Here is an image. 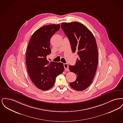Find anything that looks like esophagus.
<instances>
[{"instance_id":"obj_1","label":"esophagus","mask_w":123,"mask_h":123,"mask_svg":"<svg viewBox=\"0 0 123 123\" xmlns=\"http://www.w3.org/2000/svg\"><path fill=\"white\" fill-rule=\"evenodd\" d=\"M64 69H65V70H67V71H69V66H68V64H64Z\"/></svg>"}]
</instances>
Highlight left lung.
<instances>
[{
  "label": "left lung",
  "instance_id": "left-lung-1",
  "mask_svg": "<svg viewBox=\"0 0 123 123\" xmlns=\"http://www.w3.org/2000/svg\"><path fill=\"white\" fill-rule=\"evenodd\" d=\"M62 29L70 42L73 53L79 58L76 64L69 65L70 72L76 75L75 81L70 85L77 91H83L93 82L98 63V52L92 33L83 24L78 22L61 24Z\"/></svg>",
  "mask_w": 123,
  "mask_h": 123
}]
</instances>
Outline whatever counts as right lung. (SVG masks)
Segmentation results:
<instances>
[{
	"label": "right lung",
	"mask_w": 123,
	"mask_h": 123,
	"mask_svg": "<svg viewBox=\"0 0 123 123\" xmlns=\"http://www.w3.org/2000/svg\"><path fill=\"white\" fill-rule=\"evenodd\" d=\"M59 29V24L40 28L32 35L27 47L26 61L29 77L35 86L42 90L52 88L56 77L64 71L62 63H49L47 59L51 53V38Z\"/></svg>",
	"instance_id": "right-lung-1"
}]
</instances>
